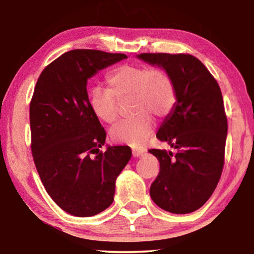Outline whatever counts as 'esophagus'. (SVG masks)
Masks as SVG:
<instances>
[{
	"mask_svg": "<svg viewBox=\"0 0 254 254\" xmlns=\"http://www.w3.org/2000/svg\"><path fill=\"white\" fill-rule=\"evenodd\" d=\"M144 152H145L144 149H140V148H135L132 150L133 157H141V156H143Z\"/></svg>",
	"mask_w": 254,
	"mask_h": 254,
	"instance_id": "obj_1",
	"label": "esophagus"
}]
</instances>
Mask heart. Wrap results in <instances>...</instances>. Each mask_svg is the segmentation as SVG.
<instances>
[{
    "label": "heart",
    "instance_id": "heart-1",
    "mask_svg": "<svg viewBox=\"0 0 254 254\" xmlns=\"http://www.w3.org/2000/svg\"><path fill=\"white\" fill-rule=\"evenodd\" d=\"M107 88L96 86L91 92V107L101 121L112 124L119 118L118 98L131 96L134 115L112 127L111 139L118 143H144L153 130L151 114L162 118L174 109L177 95L168 72L158 67L122 65L106 76Z\"/></svg>",
    "mask_w": 254,
    "mask_h": 254
}]
</instances>
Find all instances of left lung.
I'll return each instance as SVG.
<instances>
[{"label":"left lung","mask_w":254,"mask_h":254,"mask_svg":"<svg viewBox=\"0 0 254 254\" xmlns=\"http://www.w3.org/2000/svg\"><path fill=\"white\" fill-rule=\"evenodd\" d=\"M173 79L177 103L157 137L177 151L150 149L160 163L150 196L174 214L200 208L220 182L224 167L227 118L220 86L204 64L189 54H141Z\"/></svg>","instance_id":"obj_1"}]
</instances>
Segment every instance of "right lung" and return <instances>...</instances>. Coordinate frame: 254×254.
Masks as SVG:
<instances>
[{
    "label": "right lung",
    "instance_id": "1",
    "mask_svg": "<svg viewBox=\"0 0 254 254\" xmlns=\"http://www.w3.org/2000/svg\"><path fill=\"white\" fill-rule=\"evenodd\" d=\"M127 58L95 49L67 51L47 66L30 102L31 152L47 192L60 208L87 217L113 203L115 180L131 159L127 145H104L106 132L94 114L87 79Z\"/></svg>",
    "mask_w": 254,
    "mask_h": 254
}]
</instances>
